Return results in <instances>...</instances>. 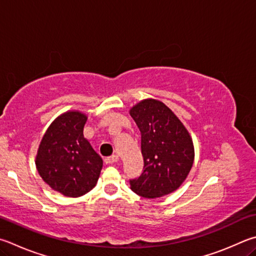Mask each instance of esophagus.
I'll use <instances>...</instances> for the list:
<instances>
[{
  "label": "esophagus",
  "mask_w": 256,
  "mask_h": 256,
  "mask_svg": "<svg viewBox=\"0 0 256 256\" xmlns=\"http://www.w3.org/2000/svg\"><path fill=\"white\" fill-rule=\"evenodd\" d=\"M118 156L116 154L108 156V158H105V159H104L105 164H115V162H118Z\"/></svg>",
  "instance_id": "34e87169"
}]
</instances>
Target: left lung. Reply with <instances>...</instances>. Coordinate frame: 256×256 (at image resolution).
<instances>
[{"label": "left lung", "mask_w": 256, "mask_h": 256, "mask_svg": "<svg viewBox=\"0 0 256 256\" xmlns=\"http://www.w3.org/2000/svg\"><path fill=\"white\" fill-rule=\"evenodd\" d=\"M130 114L141 132L143 171L130 179L138 196L158 198L172 192L187 178L194 164L192 138L169 108L154 100L134 106Z\"/></svg>", "instance_id": "left-lung-1"}]
</instances>
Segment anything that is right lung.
<instances>
[{
  "label": "right lung",
  "instance_id": "1",
  "mask_svg": "<svg viewBox=\"0 0 256 256\" xmlns=\"http://www.w3.org/2000/svg\"><path fill=\"white\" fill-rule=\"evenodd\" d=\"M86 115L67 112L50 125L40 143L36 169L56 192L80 197L95 187L103 160L84 138Z\"/></svg>",
  "mask_w": 256,
  "mask_h": 256
}]
</instances>
